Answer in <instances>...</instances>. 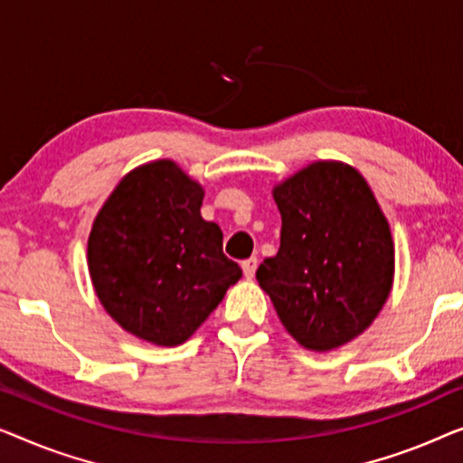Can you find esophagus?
Returning a JSON list of instances; mask_svg holds the SVG:
<instances>
[{"label":"esophagus","instance_id":"34e87169","mask_svg":"<svg viewBox=\"0 0 463 463\" xmlns=\"http://www.w3.org/2000/svg\"><path fill=\"white\" fill-rule=\"evenodd\" d=\"M243 272H245V277L247 279H251L253 275H256V269H258V258L256 256H251V258H247V260H243Z\"/></svg>","mask_w":463,"mask_h":463}]
</instances>
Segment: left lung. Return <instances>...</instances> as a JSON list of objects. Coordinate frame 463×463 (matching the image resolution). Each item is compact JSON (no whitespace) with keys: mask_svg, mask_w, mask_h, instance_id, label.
<instances>
[{"mask_svg":"<svg viewBox=\"0 0 463 463\" xmlns=\"http://www.w3.org/2000/svg\"><path fill=\"white\" fill-rule=\"evenodd\" d=\"M281 212V247L256 279L285 329L325 353L363 334L392 288L390 226L363 175L317 161L272 193Z\"/></svg>","mask_w":463,"mask_h":463,"instance_id":"obj_1","label":"left lung"}]
</instances>
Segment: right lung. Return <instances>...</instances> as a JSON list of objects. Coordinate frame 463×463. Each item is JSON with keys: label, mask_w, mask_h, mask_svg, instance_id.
<instances>
[{"label": "right lung", "mask_w": 463, "mask_h": 463, "mask_svg": "<svg viewBox=\"0 0 463 463\" xmlns=\"http://www.w3.org/2000/svg\"><path fill=\"white\" fill-rule=\"evenodd\" d=\"M203 188L174 161L129 172L96 218L90 275L123 329L178 346L243 275L222 251V231L201 218Z\"/></svg>", "instance_id": "add662e5"}]
</instances>
